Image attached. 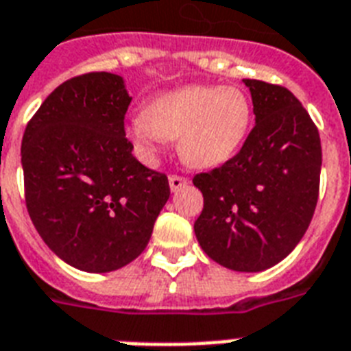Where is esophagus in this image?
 Here are the masks:
<instances>
[{
    "label": "esophagus",
    "instance_id": "34e87169",
    "mask_svg": "<svg viewBox=\"0 0 351 351\" xmlns=\"http://www.w3.org/2000/svg\"><path fill=\"white\" fill-rule=\"evenodd\" d=\"M187 184V178L186 176H180V175H171L169 176V186H171V191L176 193L180 191L182 187Z\"/></svg>",
    "mask_w": 351,
    "mask_h": 351
}]
</instances>
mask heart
<instances>
[{
	"label": "heart",
	"instance_id": "b5f03b06",
	"mask_svg": "<svg viewBox=\"0 0 351 351\" xmlns=\"http://www.w3.org/2000/svg\"><path fill=\"white\" fill-rule=\"evenodd\" d=\"M251 123V104L237 87L187 85L153 100L132 118L127 136L147 158L165 138H178V153L193 167H217L244 143Z\"/></svg>",
	"mask_w": 351,
	"mask_h": 351
}]
</instances>
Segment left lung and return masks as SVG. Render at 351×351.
<instances>
[{
    "label": "left lung",
    "instance_id": "left-lung-1",
    "mask_svg": "<svg viewBox=\"0 0 351 351\" xmlns=\"http://www.w3.org/2000/svg\"><path fill=\"white\" fill-rule=\"evenodd\" d=\"M255 127L220 167L198 173L204 209L195 220L209 258L234 271H264L295 250L315 213L322 149L315 123L286 87L242 80Z\"/></svg>",
    "mask_w": 351,
    "mask_h": 351
}]
</instances>
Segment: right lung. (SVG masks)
Segmentation results:
<instances>
[{"mask_svg":"<svg viewBox=\"0 0 351 351\" xmlns=\"http://www.w3.org/2000/svg\"><path fill=\"white\" fill-rule=\"evenodd\" d=\"M123 78L87 73L63 82L30 118L21 142L25 202L62 261L107 273L136 258L171 195L125 138Z\"/></svg>","mask_w":351,"mask_h":351,"instance_id":"1","label":"right lung"}]
</instances>
